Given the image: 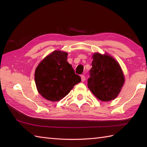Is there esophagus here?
<instances>
[{"mask_svg": "<svg viewBox=\"0 0 147 147\" xmlns=\"http://www.w3.org/2000/svg\"><path fill=\"white\" fill-rule=\"evenodd\" d=\"M81 79H82V82H84L85 80V76L84 75H82L81 76Z\"/></svg>", "mask_w": 147, "mask_h": 147, "instance_id": "obj_1", "label": "esophagus"}]
</instances>
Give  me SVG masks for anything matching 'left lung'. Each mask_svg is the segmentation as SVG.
Here are the masks:
<instances>
[{
    "label": "left lung",
    "mask_w": 147,
    "mask_h": 147,
    "mask_svg": "<svg viewBox=\"0 0 147 147\" xmlns=\"http://www.w3.org/2000/svg\"><path fill=\"white\" fill-rule=\"evenodd\" d=\"M88 87L100 100L108 102L117 97L124 83V76L118 62L107 54L95 53L92 56Z\"/></svg>",
    "instance_id": "left-lung-1"
}]
</instances>
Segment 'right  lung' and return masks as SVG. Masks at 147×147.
Returning a JSON list of instances; mask_svg holds the SVG:
<instances>
[{
	"label": "right lung",
	"instance_id": "obj_1",
	"mask_svg": "<svg viewBox=\"0 0 147 147\" xmlns=\"http://www.w3.org/2000/svg\"><path fill=\"white\" fill-rule=\"evenodd\" d=\"M67 53L55 51L47 56L36 68L35 81L39 93L52 102L66 96L81 82L72 65L67 61Z\"/></svg>",
	"mask_w": 147,
	"mask_h": 147
}]
</instances>
